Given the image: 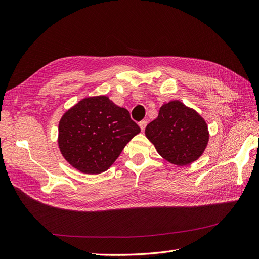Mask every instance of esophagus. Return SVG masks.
<instances>
[{
    "mask_svg": "<svg viewBox=\"0 0 259 259\" xmlns=\"http://www.w3.org/2000/svg\"><path fill=\"white\" fill-rule=\"evenodd\" d=\"M147 124H148V121H147V120H142V121L139 122V127H140L141 130L143 131V130L145 129V127H147Z\"/></svg>",
    "mask_w": 259,
    "mask_h": 259,
    "instance_id": "1",
    "label": "esophagus"
}]
</instances>
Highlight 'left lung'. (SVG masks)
<instances>
[{
    "label": "left lung",
    "instance_id": "left-lung-1",
    "mask_svg": "<svg viewBox=\"0 0 259 259\" xmlns=\"http://www.w3.org/2000/svg\"><path fill=\"white\" fill-rule=\"evenodd\" d=\"M145 136L165 160L180 166L197 160L209 139L203 119L178 101L162 106L145 128Z\"/></svg>",
    "mask_w": 259,
    "mask_h": 259
}]
</instances>
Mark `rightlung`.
<instances>
[{"mask_svg": "<svg viewBox=\"0 0 259 259\" xmlns=\"http://www.w3.org/2000/svg\"><path fill=\"white\" fill-rule=\"evenodd\" d=\"M140 132L129 111L108 97L85 98L65 112L59 123V147L73 167L103 173Z\"/></svg>", "mask_w": 259, "mask_h": 259, "instance_id": "right-lung-1", "label": "right lung"}]
</instances>
